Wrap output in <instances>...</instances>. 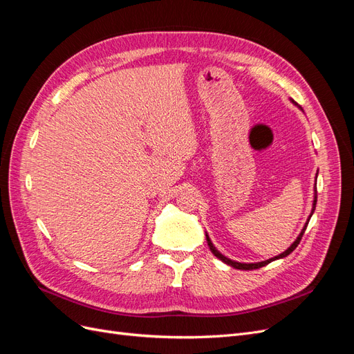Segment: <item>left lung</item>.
I'll use <instances>...</instances> for the list:
<instances>
[{
	"label": "left lung",
	"mask_w": 354,
	"mask_h": 354,
	"mask_svg": "<svg viewBox=\"0 0 354 354\" xmlns=\"http://www.w3.org/2000/svg\"><path fill=\"white\" fill-rule=\"evenodd\" d=\"M297 108H299V106L294 102V100H291ZM301 109V108H299ZM303 111V109H301ZM316 178H317V174H316ZM316 202H317V192H316V183H315V196H313V207H312V212H310V216H308V218H307V221H306V224H304V227H303V230L299 232V234L297 236V239L291 243V246H289L288 250H285L282 254H279V255H276V257H273V259H269V260H266V261H259V263H239V261H234V260H230V259H227V257H224L216 246H214V243L211 242V239H209V236H208V233L205 232V238H207V242H208V246H209V250H211V252L217 257L218 260H221L223 263H226L227 266H232L233 269H239V270H254V269H260V267H263V266H266V264H269V263H272V261H274V260H279V259H283V257H286V255H289L291 254L297 246H298V243H299V241H301V238H303V234H304V230H306V227H307V224H308V221H310V218H312V216H313V212H315V208H316Z\"/></svg>",
	"instance_id": "8db88e82"
}]
</instances>
